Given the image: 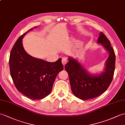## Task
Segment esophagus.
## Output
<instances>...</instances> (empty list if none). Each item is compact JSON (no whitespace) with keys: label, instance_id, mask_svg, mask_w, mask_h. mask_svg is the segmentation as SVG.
I'll use <instances>...</instances> for the list:
<instances>
[{"label":"esophagus","instance_id":"1","mask_svg":"<svg viewBox=\"0 0 125 125\" xmlns=\"http://www.w3.org/2000/svg\"><path fill=\"white\" fill-rule=\"evenodd\" d=\"M67 62H68V61H67V60H66V58L63 57L62 60V63L63 64V65H65L66 64V63H67Z\"/></svg>","mask_w":125,"mask_h":125}]
</instances>
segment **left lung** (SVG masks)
<instances>
[{
  "label": "left lung",
  "mask_w": 125,
  "mask_h": 125,
  "mask_svg": "<svg viewBox=\"0 0 125 125\" xmlns=\"http://www.w3.org/2000/svg\"><path fill=\"white\" fill-rule=\"evenodd\" d=\"M97 43L101 44L109 53L103 71L92 74L77 59L69 56L65 69L69 74L73 94L82 100L95 98L105 92L111 83L115 69V56L110 42L100 32Z\"/></svg>",
  "instance_id": "left-lung-1"
}]
</instances>
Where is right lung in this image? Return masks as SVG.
<instances>
[{
	"instance_id": "add662e5",
	"label": "right lung",
	"mask_w": 125,
	"mask_h": 125,
	"mask_svg": "<svg viewBox=\"0 0 125 125\" xmlns=\"http://www.w3.org/2000/svg\"><path fill=\"white\" fill-rule=\"evenodd\" d=\"M26 32L17 40L10 57L11 77L19 92L31 100H41L50 93L54 80L63 70L62 59L49 62L30 55L22 44Z\"/></svg>"
}]
</instances>
